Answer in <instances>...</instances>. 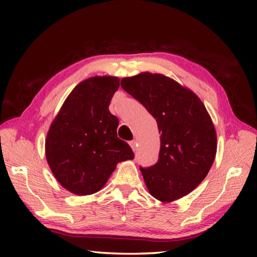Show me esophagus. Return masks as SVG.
Instances as JSON below:
<instances>
[{
    "instance_id": "obj_1",
    "label": "esophagus",
    "mask_w": 257,
    "mask_h": 257,
    "mask_svg": "<svg viewBox=\"0 0 257 257\" xmlns=\"http://www.w3.org/2000/svg\"><path fill=\"white\" fill-rule=\"evenodd\" d=\"M129 145H130V147H132V149H133L134 151H136V150H137V143H136V140H133V141H130V143H129Z\"/></svg>"
}]
</instances>
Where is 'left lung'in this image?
Wrapping results in <instances>:
<instances>
[{"instance_id": "8db88e82", "label": "left lung", "mask_w": 257, "mask_h": 257, "mask_svg": "<svg viewBox=\"0 0 257 257\" xmlns=\"http://www.w3.org/2000/svg\"><path fill=\"white\" fill-rule=\"evenodd\" d=\"M121 87L157 120L159 160L141 168L149 193L163 203L189 194L203 181L216 155L214 124L194 92L162 74L140 73Z\"/></svg>"}]
</instances>
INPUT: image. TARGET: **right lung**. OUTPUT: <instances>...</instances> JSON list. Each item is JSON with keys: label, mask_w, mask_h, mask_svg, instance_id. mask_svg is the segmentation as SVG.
Listing matches in <instances>:
<instances>
[{"label": "right lung", "mask_w": 257, "mask_h": 257, "mask_svg": "<svg viewBox=\"0 0 257 257\" xmlns=\"http://www.w3.org/2000/svg\"><path fill=\"white\" fill-rule=\"evenodd\" d=\"M119 81L113 76H95L81 81L48 129L47 163L59 184L74 194L98 192L117 163L134 159L129 145L117 137L118 118L108 109Z\"/></svg>", "instance_id": "1"}]
</instances>
